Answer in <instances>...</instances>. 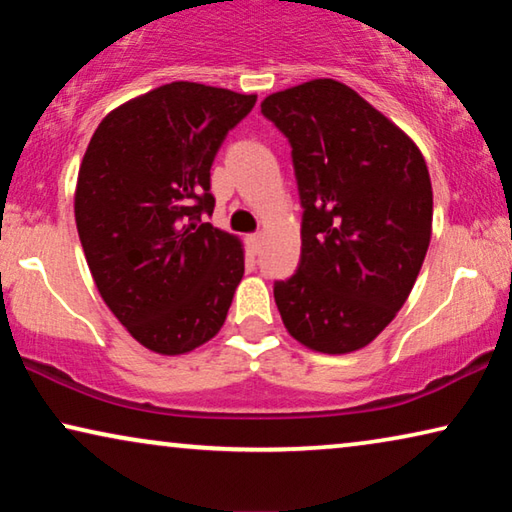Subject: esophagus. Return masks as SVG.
<instances>
[{
	"label": "esophagus",
	"instance_id": "obj_1",
	"mask_svg": "<svg viewBox=\"0 0 512 512\" xmlns=\"http://www.w3.org/2000/svg\"><path fill=\"white\" fill-rule=\"evenodd\" d=\"M247 244H249L251 254H258V249H261V235H258V233L249 235V237H247Z\"/></svg>",
	"mask_w": 512,
	"mask_h": 512
}]
</instances>
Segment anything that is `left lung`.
<instances>
[{
    "mask_svg": "<svg viewBox=\"0 0 512 512\" xmlns=\"http://www.w3.org/2000/svg\"><path fill=\"white\" fill-rule=\"evenodd\" d=\"M289 139L303 207L300 263L275 282L284 326L314 352L347 354L408 300L431 242L429 170L412 139L333 79L268 95Z\"/></svg>",
    "mask_w": 512,
    "mask_h": 512,
    "instance_id": "obj_1",
    "label": "left lung"
}]
</instances>
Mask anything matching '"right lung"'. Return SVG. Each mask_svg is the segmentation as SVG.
<instances>
[{
	"mask_svg": "<svg viewBox=\"0 0 512 512\" xmlns=\"http://www.w3.org/2000/svg\"><path fill=\"white\" fill-rule=\"evenodd\" d=\"M254 104L174 81L111 111L90 139L74 198L83 254L104 303L151 352H191L226 321L244 254L205 223L209 170Z\"/></svg>",
	"mask_w": 512,
	"mask_h": 512,
	"instance_id": "obj_1",
	"label": "right lung"
}]
</instances>
